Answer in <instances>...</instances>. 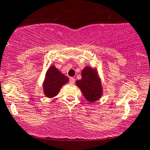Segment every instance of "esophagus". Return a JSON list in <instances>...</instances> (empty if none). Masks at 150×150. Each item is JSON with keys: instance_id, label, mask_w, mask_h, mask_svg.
<instances>
[{"instance_id": "obj_1", "label": "esophagus", "mask_w": 150, "mask_h": 150, "mask_svg": "<svg viewBox=\"0 0 150 150\" xmlns=\"http://www.w3.org/2000/svg\"><path fill=\"white\" fill-rule=\"evenodd\" d=\"M75 78H69V83H70V84H73L74 83H75Z\"/></svg>"}]
</instances>
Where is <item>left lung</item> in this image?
I'll return each instance as SVG.
<instances>
[{
	"label": "left lung",
	"instance_id": "left-lung-1",
	"mask_svg": "<svg viewBox=\"0 0 150 150\" xmlns=\"http://www.w3.org/2000/svg\"><path fill=\"white\" fill-rule=\"evenodd\" d=\"M75 84L89 103L97 101L103 96V88L97 67H85L81 71V79L76 81Z\"/></svg>",
	"mask_w": 150,
	"mask_h": 150
}]
</instances>
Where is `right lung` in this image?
Returning <instances> with one entry per match:
<instances>
[{
  "mask_svg": "<svg viewBox=\"0 0 150 150\" xmlns=\"http://www.w3.org/2000/svg\"><path fill=\"white\" fill-rule=\"evenodd\" d=\"M68 82L69 78L64 74L56 68L55 66H51L46 72L42 84L43 95L50 98L55 97L58 96L61 87Z\"/></svg>",
  "mask_w": 150,
  "mask_h": 150,
  "instance_id": "obj_1",
  "label": "right lung"
}]
</instances>
